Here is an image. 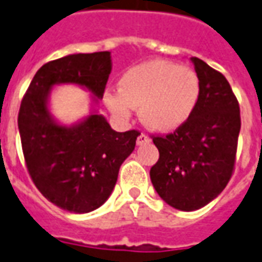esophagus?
Wrapping results in <instances>:
<instances>
[{"mask_svg": "<svg viewBox=\"0 0 262 262\" xmlns=\"http://www.w3.org/2000/svg\"><path fill=\"white\" fill-rule=\"evenodd\" d=\"M137 146H143V144H146V143H150V137L146 136V135H139V137H137Z\"/></svg>", "mask_w": 262, "mask_h": 262, "instance_id": "esophagus-1", "label": "esophagus"}]
</instances>
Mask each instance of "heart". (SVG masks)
Here are the masks:
<instances>
[{"instance_id":"1","label":"heart","mask_w":262,"mask_h":262,"mask_svg":"<svg viewBox=\"0 0 262 262\" xmlns=\"http://www.w3.org/2000/svg\"><path fill=\"white\" fill-rule=\"evenodd\" d=\"M196 73L165 60H148L126 71L119 91H106L103 102L120 119L139 108L142 123L156 133H170L187 122L199 98Z\"/></svg>"}]
</instances>
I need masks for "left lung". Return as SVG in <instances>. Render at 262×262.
I'll return each mask as SVG.
<instances>
[{
	"label": "left lung",
	"instance_id": "obj_1",
	"mask_svg": "<svg viewBox=\"0 0 262 262\" xmlns=\"http://www.w3.org/2000/svg\"><path fill=\"white\" fill-rule=\"evenodd\" d=\"M199 98L191 118L174 133L153 137L160 159L150 180L172 208L192 212L217 198L230 180L240 133V108L225 75L191 57Z\"/></svg>",
	"mask_w": 262,
	"mask_h": 262
}]
</instances>
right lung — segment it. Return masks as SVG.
Instances as JSON below:
<instances>
[{
    "mask_svg": "<svg viewBox=\"0 0 262 262\" xmlns=\"http://www.w3.org/2000/svg\"><path fill=\"white\" fill-rule=\"evenodd\" d=\"M111 70V52L53 60L37 70L20 103L18 129L28 171L43 196L71 213H88L108 201L140 135L114 130L98 112ZM63 83L92 94L90 114L71 125L50 109V94Z\"/></svg>",
    "mask_w": 262,
    "mask_h": 262,
    "instance_id": "obj_1",
    "label": "right lung"
}]
</instances>
